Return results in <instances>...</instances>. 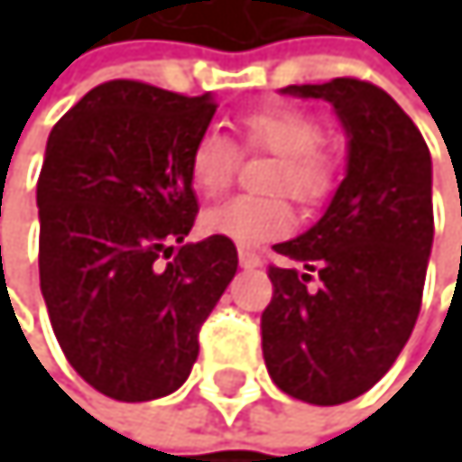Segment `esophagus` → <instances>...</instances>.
<instances>
[{
  "mask_svg": "<svg viewBox=\"0 0 462 462\" xmlns=\"http://www.w3.org/2000/svg\"><path fill=\"white\" fill-rule=\"evenodd\" d=\"M238 260H241L244 269H257V265H260V257H257L252 249H241V252H238Z\"/></svg>",
  "mask_w": 462,
  "mask_h": 462,
  "instance_id": "34e87169",
  "label": "esophagus"
}]
</instances>
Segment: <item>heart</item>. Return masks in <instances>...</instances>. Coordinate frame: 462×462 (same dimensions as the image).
Listing matches in <instances>:
<instances>
[{
  "label": "heart",
  "instance_id": "heart-1",
  "mask_svg": "<svg viewBox=\"0 0 462 462\" xmlns=\"http://www.w3.org/2000/svg\"><path fill=\"white\" fill-rule=\"evenodd\" d=\"M244 143L277 154V169L269 182L272 190H288L301 202H316L329 188V163L319 152L324 143L321 124L299 110L277 107L257 110L241 124ZM238 146L224 130L208 127L197 135L188 154L190 180L202 193H218L233 180ZM293 213L282 199L236 197L205 213L210 236L226 238L238 246H260L291 233Z\"/></svg>",
  "mask_w": 462,
  "mask_h": 462
}]
</instances>
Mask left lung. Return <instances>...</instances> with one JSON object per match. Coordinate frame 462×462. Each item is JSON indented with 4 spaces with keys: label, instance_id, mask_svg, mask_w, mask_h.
Instances as JSON below:
<instances>
[{
    "label": "left lung",
    "instance_id": "obj_1",
    "mask_svg": "<svg viewBox=\"0 0 462 462\" xmlns=\"http://www.w3.org/2000/svg\"><path fill=\"white\" fill-rule=\"evenodd\" d=\"M282 94L329 102L349 141L324 216L274 246L305 272L269 265L263 360L288 396L344 404L385 377L416 327L435 233L432 157L411 116L371 82L338 77Z\"/></svg>",
    "mask_w": 462,
    "mask_h": 462
}]
</instances>
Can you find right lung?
<instances>
[{
    "mask_svg": "<svg viewBox=\"0 0 462 462\" xmlns=\"http://www.w3.org/2000/svg\"><path fill=\"white\" fill-rule=\"evenodd\" d=\"M133 79L88 91L51 127L38 177V269L77 374L118 402L174 393L238 272L236 244H185L199 202L188 154L216 113Z\"/></svg>",
    "mask_w": 462,
    "mask_h": 462,
    "instance_id": "1",
    "label": "right lung"
}]
</instances>
